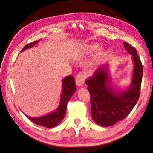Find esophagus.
<instances>
[{"mask_svg":"<svg viewBox=\"0 0 153 153\" xmlns=\"http://www.w3.org/2000/svg\"><path fill=\"white\" fill-rule=\"evenodd\" d=\"M75 81L77 85L82 87L84 84V81H85V76L84 75V74H82V73L78 74Z\"/></svg>","mask_w":153,"mask_h":153,"instance_id":"esophagus-1","label":"esophagus"}]
</instances>
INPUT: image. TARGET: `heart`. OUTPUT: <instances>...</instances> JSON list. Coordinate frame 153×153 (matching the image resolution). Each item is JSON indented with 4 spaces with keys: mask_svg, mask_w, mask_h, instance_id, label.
<instances>
[{
    "mask_svg": "<svg viewBox=\"0 0 153 153\" xmlns=\"http://www.w3.org/2000/svg\"><path fill=\"white\" fill-rule=\"evenodd\" d=\"M99 45L97 43H93V44H91L89 45L88 46V48L89 50L91 51H93V50H95L97 49L99 47Z\"/></svg>",
    "mask_w": 153,
    "mask_h": 153,
    "instance_id": "obj_1",
    "label": "heart"
}]
</instances>
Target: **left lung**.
<instances>
[{
	"label": "left lung",
	"instance_id": "obj_1",
	"mask_svg": "<svg viewBox=\"0 0 153 153\" xmlns=\"http://www.w3.org/2000/svg\"><path fill=\"white\" fill-rule=\"evenodd\" d=\"M132 55L134 63L132 82L124 91L114 89L108 74V65H103L85 80L91 96L93 120L101 126H110L125 119L135 106L140 97L143 65L134 47L123 42Z\"/></svg>",
	"mask_w": 153,
	"mask_h": 153
}]
</instances>
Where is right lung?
<instances>
[{"mask_svg":"<svg viewBox=\"0 0 153 153\" xmlns=\"http://www.w3.org/2000/svg\"><path fill=\"white\" fill-rule=\"evenodd\" d=\"M39 41H36V42L27 45L22 49L21 52H23L29 48H32ZM76 89L75 82H74L73 76L71 75L65 76L62 80V91L60 97V102H59L56 110L38 117H32L28 116V115H26V116L36 125L45 126L47 128L54 127L64 118L67 105H68L70 98L76 91Z\"/></svg>","mask_w":153,"mask_h":153,"instance_id":"add662e5","label":"right lung"}]
</instances>
